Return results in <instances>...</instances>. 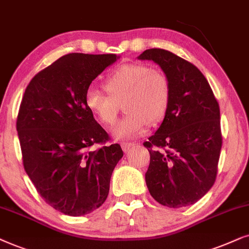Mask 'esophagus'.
Masks as SVG:
<instances>
[{"label":"esophagus","instance_id":"34e87169","mask_svg":"<svg viewBox=\"0 0 249 249\" xmlns=\"http://www.w3.org/2000/svg\"><path fill=\"white\" fill-rule=\"evenodd\" d=\"M121 145H122L123 150H124V151H128L131 148L134 147L135 143H134V142H122Z\"/></svg>","mask_w":249,"mask_h":249}]
</instances>
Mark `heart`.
I'll use <instances>...</instances> for the list:
<instances>
[{"label": "heart", "mask_w": 249, "mask_h": 249, "mask_svg": "<svg viewBox=\"0 0 249 249\" xmlns=\"http://www.w3.org/2000/svg\"><path fill=\"white\" fill-rule=\"evenodd\" d=\"M107 93L97 89L86 92L85 105L106 125H112L124 107L126 115L115 125L117 139L140 135L147 124L164 117L171 99L170 79L161 71L143 64L119 66L104 81Z\"/></svg>", "instance_id": "b5f03b06"}]
</instances>
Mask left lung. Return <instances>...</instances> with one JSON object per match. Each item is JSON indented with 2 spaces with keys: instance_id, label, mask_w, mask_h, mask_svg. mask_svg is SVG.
<instances>
[{
  "instance_id": "1",
  "label": "left lung",
  "mask_w": 249,
  "mask_h": 249,
  "mask_svg": "<svg viewBox=\"0 0 249 249\" xmlns=\"http://www.w3.org/2000/svg\"><path fill=\"white\" fill-rule=\"evenodd\" d=\"M139 59L158 64L171 84L164 121L143 143L150 154L145 183L159 204L189 206L216 180L222 147L218 102L199 69L174 53L149 49Z\"/></svg>"
}]
</instances>
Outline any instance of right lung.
Instances as JSON below:
<instances>
[{
  "label": "right lung",
  "mask_w": 249,
  "mask_h": 249,
  "mask_svg": "<svg viewBox=\"0 0 249 249\" xmlns=\"http://www.w3.org/2000/svg\"><path fill=\"white\" fill-rule=\"evenodd\" d=\"M117 58L69 53L37 72L22 97L17 131L25 171L45 203L66 215L105 203L123 157L118 143L106 145L110 138L85 105L92 81Z\"/></svg>",
  "instance_id": "right-lung-1"
}]
</instances>
